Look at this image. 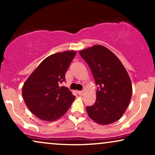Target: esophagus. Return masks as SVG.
Segmentation results:
<instances>
[{"label": "esophagus", "mask_w": 155, "mask_h": 155, "mask_svg": "<svg viewBox=\"0 0 155 155\" xmlns=\"http://www.w3.org/2000/svg\"><path fill=\"white\" fill-rule=\"evenodd\" d=\"M78 93H79V95H83L84 93V92L83 90H81V91H78Z\"/></svg>", "instance_id": "obj_1"}]
</instances>
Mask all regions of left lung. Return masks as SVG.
<instances>
[{
  "mask_svg": "<svg viewBox=\"0 0 155 155\" xmlns=\"http://www.w3.org/2000/svg\"><path fill=\"white\" fill-rule=\"evenodd\" d=\"M79 54L88 64L98 86L95 103L87 106L89 117L100 124L119 120L132 96V84L127 71L116 55L104 46L83 49Z\"/></svg>",
  "mask_w": 155,
  "mask_h": 155,
  "instance_id": "1",
  "label": "left lung"
}]
</instances>
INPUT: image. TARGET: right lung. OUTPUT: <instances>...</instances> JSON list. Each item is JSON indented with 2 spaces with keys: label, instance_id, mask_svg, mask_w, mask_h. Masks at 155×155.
<instances>
[{
  "label": "right lung",
  "instance_id": "add662e5",
  "mask_svg": "<svg viewBox=\"0 0 155 155\" xmlns=\"http://www.w3.org/2000/svg\"><path fill=\"white\" fill-rule=\"evenodd\" d=\"M75 51L55 53L38 65L22 87L27 107L35 117L53 122L66 113L75 100L68 88L61 86Z\"/></svg>",
  "mask_w": 155,
  "mask_h": 155
}]
</instances>
